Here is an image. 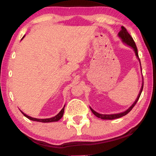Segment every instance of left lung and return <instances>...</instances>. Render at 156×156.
Returning a JSON list of instances; mask_svg holds the SVG:
<instances>
[{"label":"left lung","mask_w":156,"mask_h":156,"mask_svg":"<svg viewBox=\"0 0 156 156\" xmlns=\"http://www.w3.org/2000/svg\"><path fill=\"white\" fill-rule=\"evenodd\" d=\"M118 36L120 37V38L122 39V41L124 43H125L127 44V45L131 47L133 49L134 51H135V54H136V57L138 58V59L140 61V59H139V57H138V49H137V47L136 45V43L135 42H134L133 39L132 37L131 36L130 34L128 33V31H126V28L124 27H121V30L120 31V32L118 33ZM141 66V64H140ZM142 89H143V82H142V87L140 89V93L138 94V96L137 98V99L136 100V101L134 102V103L131 105V106L127 110H126L125 112H122V113H115V114H100V113H97L96 112H95V111L91 109L90 107V109L92 112V113H94V114L96 116V117L99 118H101L102 120H113V119H116V118H119L122 117V116L125 115L127 114L128 113H129L131 111V109H133V107L135 106L136 102H138V100L139 99L141 93L142 91Z\"/></svg>","instance_id":"obj_1"}]
</instances>
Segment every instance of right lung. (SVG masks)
Listing matches in <instances>:
<instances>
[{
    "label": "right lung",
    "instance_id": "obj_1",
    "mask_svg": "<svg viewBox=\"0 0 156 156\" xmlns=\"http://www.w3.org/2000/svg\"><path fill=\"white\" fill-rule=\"evenodd\" d=\"M24 37H25V36L23 37V38H24ZM22 39H21V40H22ZM65 105L64 106V107H63L62 109H61V111H60V112L58 113V114L56 116H54V117H52V118H46V119H38V118L30 117V116L26 115L25 113H24L22 112V111H20V112L23 115L25 116L26 118H27L28 119H30L31 120L37 121V122H56V121H58L60 119V118L62 117L63 113H64V111H65Z\"/></svg>",
    "mask_w": 156,
    "mask_h": 156
}]
</instances>
